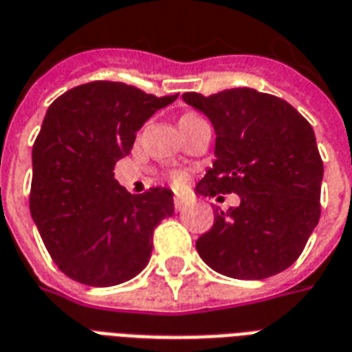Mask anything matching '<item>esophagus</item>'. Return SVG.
Masks as SVG:
<instances>
[{
  "label": "esophagus",
  "instance_id": "1",
  "mask_svg": "<svg viewBox=\"0 0 352 352\" xmlns=\"http://www.w3.org/2000/svg\"><path fill=\"white\" fill-rule=\"evenodd\" d=\"M186 205H188V201L182 199V197H175V199H173V208H175L177 212L184 210V208H186Z\"/></svg>",
  "mask_w": 352,
  "mask_h": 352
}]
</instances>
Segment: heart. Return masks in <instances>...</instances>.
Returning <instances> with one entry per match:
<instances>
[{
  "instance_id": "obj_1",
  "label": "heart",
  "mask_w": 352,
  "mask_h": 352,
  "mask_svg": "<svg viewBox=\"0 0 352 352\" xmlns=\"http://www.w3.org/2000/svg\"><path fill=\"white\" fill-rule=\"evenodd\" d=\"M194 116V114H182L181 118H190ZM171 182L175 184V186H182L184 182H186V175L181 173V171H175V173H171Z\"/></svg>"
}]
</instances>
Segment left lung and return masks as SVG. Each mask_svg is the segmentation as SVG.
Here are the masks:
<instances>
[{
    "instance_id": "left-lung-1",
    "label": "left lung",
    "mask_w": 352,
    "mask_h": 352,
    "mask_svg": "<svg viewBox=\"0 0 352 352\" xmlns=\"http://www.w3.org/2000/svg\"><path fill=\"white\" fill-rule=\"evenodd\" d=\"M216 129V162L197 190L238 194L240 205L216 210L195 241L214 272L260 280L299 258L321 216L323 160L312 125L284 99L253 88L182 94Z\"/></svg>"
}]
</instances>
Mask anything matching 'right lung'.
I'll return each instance as SVG.
<instances>
[{
    "label": "right lung",
    "mask_w": 352,
    "mask_h": 352,
    "mask_svg": "<svg viewBox=\"0 0 352 352\" xmlns=\"http://www.w3.org/2000/svg\"><path fill=\"white\" fill-rule=\"evenodd\" d=\"M177 96L92 80L50 104L33 146L29 208L66 277L114 286L147 265L153 232L173 214V197L166 188L129 194L114 166L131 153L136 131Z\"/></svg>",
    "instance_id": "1"
}]
</instances>
